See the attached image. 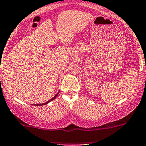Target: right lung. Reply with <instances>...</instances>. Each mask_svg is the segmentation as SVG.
Here are the masks:
<instances>
[{
  "label": "right lung",
  "instance_id": "1",
  "mask_svg": "<svg viewBox=\"0 0 146 146\" xmlns=\"http://www.w3.org/2000/svg\"><path fill=\"white\" fill-rule=\"evenodd\" d=\"M59 92H60V91H59ZM59 92L57 93V94H56V95H55V96H54L53 98H51L50 100H49L48 101H47V102H44V103H42V104H36V105H36V106H41V105H46V104H48V102H50V101H52V100H53L54 99H55V98L57 96V95H58Z\"/></svg>",
  "mask_w": 146,
  "mask_h": 146
}]
</instances>
